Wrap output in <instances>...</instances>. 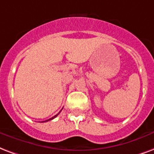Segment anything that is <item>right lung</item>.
Instances as JSON below:
<instances>
[{"label": "right lung", "mask_w": 154, "mask_h": 154, "mask_svg": "<svg viewBox=\"0 0 154 154\" xmlns=\"http://www.w3.org/2000/svg\"><path fill=\"white\" fill-rule=\"evenodd\" d=\"M59 113H60V112H59ZM59 113H58V114H56V115H55V116H54V117H53V118H50V119H48V120L45 121V122H47V121H50V120H52V119H54V118H56L57 116H58V115H59Z\"/></svg>", "instance_id": "1"}]
</instances>
